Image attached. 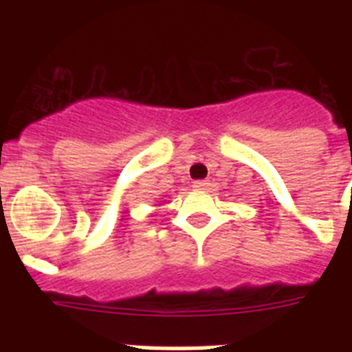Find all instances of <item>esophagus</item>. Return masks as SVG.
<instances>
[{
    "mask_svg": "<svg viewBox=\"0 0 352 352\" xmlns=\"http://www.w3.org/2000/svg\"><path fill=\"white\" fill-rule=\"evenodd\" d=\"M208 185H210V183H208L206 179H197V182H194V188H197V190H203Z\"/></svg>",
    "mask_w": 352,
    "mask_h": 352,
    "instance_id": "1",
    "label": "esophagus"
}]
</instances>
